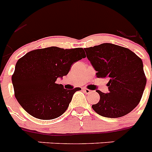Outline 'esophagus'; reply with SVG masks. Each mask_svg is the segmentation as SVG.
Listing matches in <instances>:
<instances>
[{"label":"esophagus","mask_w":152,"mask_h":152,"mask_svg":"<svg viewBox=\"0 0 152 152\" xmlns=\"http://www.w3.org/2000/svg\"><path fill=\"white\" fill-rule=\"evenodd\" d=\"M83 91H84L85 93L87 94H91V92H92L91 90H89V89H87V88H83Z\"/></svg>","instance_id":"obj_1"}]
</instances>
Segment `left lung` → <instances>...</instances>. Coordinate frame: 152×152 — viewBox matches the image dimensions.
Instances as JSON below:
<instances>
[{"label":"left lung","instance_id":"obj_1","mask_svg":"<svg viewBox=\"0 0 152 152\" xmlns=\"http://www.w3.org/2000/svg\"><path fill=\"white\" fill-rule=\"evenodd\" d=\"M84 50L97 78L109 79L108 93L97 91L100 101L93 109L107 118L127 115L139 104L146 86L142 60L128 48L109 43Z\"/></svg>","mask_w":152,"mask_h":152}]
</instances>
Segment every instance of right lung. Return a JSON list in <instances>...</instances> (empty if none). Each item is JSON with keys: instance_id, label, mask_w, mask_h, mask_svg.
<instances>
[{"instance_id": "right-lung-1", "label": "right lung", "mask_w": 152, "mask_h": 152, "mask_svg": "<svg viewBox=\"0 0 152 152\" xmlns=\"http://www.w3.org/2000/svg\"><path fill=\"white\" fill-rule=\"evenodd\" d=\"M86 58L81 48L58 47L32 50L18 59L12 75L15 96L22 107L37 119L49 120L63 114L75 92L56 83L69 72L71 65Z\"/></svg>"}]
</instances>
